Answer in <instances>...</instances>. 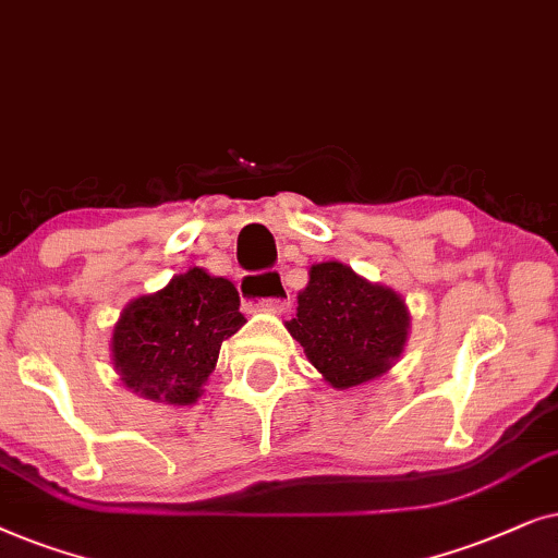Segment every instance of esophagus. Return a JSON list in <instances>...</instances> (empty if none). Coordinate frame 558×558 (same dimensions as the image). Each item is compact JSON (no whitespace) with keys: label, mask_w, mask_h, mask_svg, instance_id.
Returning a JSON list of instances; mask_svg holds the SVG:
<instances>
[{"label":"esophagus","mask_w":558,"mask_h":558,"mask_svg":"<svg viewBox=\"0 0 558 558\" xmlns=\"http://www.w3.org/2000/svg\"><path fill=\"white\" fill-rule=\"evenodd\" d=\"M240 295L250 306L265 311H283L291 303L286 280L278 272H252L244 275L240 283Z\"/></svg>","instance_id":"1"}]
</instances>
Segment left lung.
Wrapping results in <instances>:
<instances>
[{
    "instance_id": "left-lung-1",
    "label": "left lung",
    "mask_w": 558,
    "mask_h": 558,
    "mask_svg": "<svg viewBox=\"0 0 558 558\" xmlns=\"http://www.w3.org/2000/svg\"><path fill=\"white\" fill-rule=\"evenodd\" d=\"M308 275L299 314L286 326L311 365L341 390L388 373L411 324L403 299L341 263H318Z\"/></svg>"
}]
</instances>
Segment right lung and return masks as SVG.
Wrapping results in <instances>:
<instances>
[{"label": "right lung", "mask_w": 558, "mask_h": 558, "mask_svg": "<svg viewBox=\"0 0 558 558\" xmlns=\"http://www.w3.org/2000/svg\"><path fill=\"white\" fill-rule=\"evenodd\" d=\"M242 324L236 288L193 267L124 308L111 337L114 367L140 396L189 405L202 396L221 341Z\"/></svg>", "instance_id": "obj_1"}]
</instances>
